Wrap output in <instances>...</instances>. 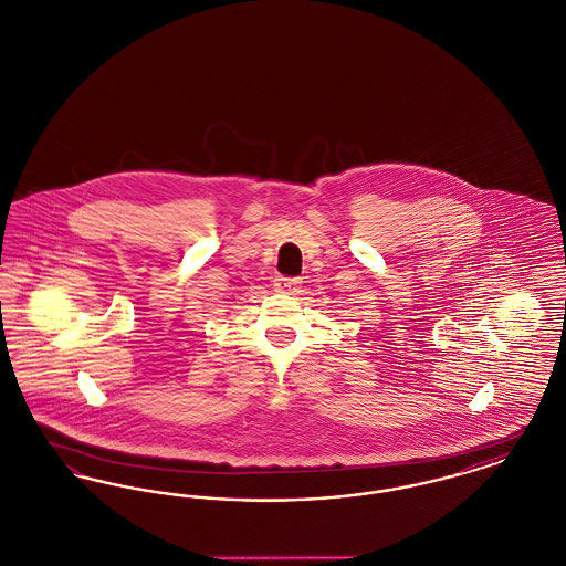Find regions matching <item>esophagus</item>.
Segmentation results:
<instances>
[{
    "instance_id": "esophagus-1",
    "label": "esophagus",
    "mask_w": 566,
    "mask_h": 566,
    "mask_svg": "<svg viewBox=\"0 0 566 566\" xmlns=\"http://www.w3.org/2000/svg\"><path fill=\"white\" fill-rule=\"evenodd\" d=\"M298 284H301V280H298V277H284V275H280V277H275V282H273V289H275L277 293H284V295H293L296 289H298Z\"/></svg>"
}]
</instances>
